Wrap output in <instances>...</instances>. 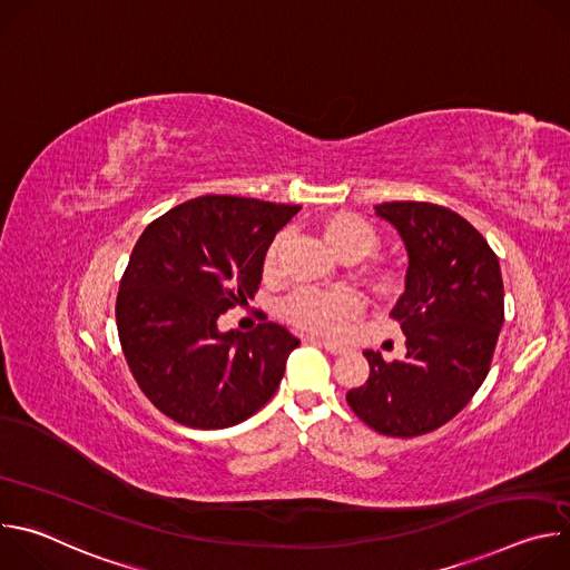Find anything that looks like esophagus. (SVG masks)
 Segmentation results:
<instances>
[{"label": "esophagus", "mask_w": 570, "mask_h": 570, "mask_svg": "<svg viewBox=\"0 0 570 570\" xmlns=\"http://www.w3.org/2000/svg\"><path fill=\"white\" fill-rule=\"evenodd\" d=\"M308 343H311V345H317V347H324V350H327L330 354H345V352H347V347H345V345H341V343L322 341V338H315V336H311V338H308Z\"/></svg>", "instance_id": "obj_1"}]
</instances>
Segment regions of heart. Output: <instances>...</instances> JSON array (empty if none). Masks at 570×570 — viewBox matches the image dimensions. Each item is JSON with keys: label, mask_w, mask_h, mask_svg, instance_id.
Segmentation results:
<instances>
[{"label": "heart", "mask_w": 570, "mask_h": 570, "mask_svg": "<svg viewBox=\"0 0 570 570\" xmlns=\"http://www.w3.org/2000/svg\"><path fill=\"white\" fill-rule=\"evenodd\" d=\"M324 240L341 259H361L370 255L376 246V232L370 223L358 216H334L324 223ZM286 232L277 234L266 250L264 271L271 275L277 268L279 253L284 248ZM363 299L350 291H322V288H299L282 302V313L288 322L302 330L338 336L361 315Z\"/></svg>", "instance_id": "obj_1"}]
</instances>
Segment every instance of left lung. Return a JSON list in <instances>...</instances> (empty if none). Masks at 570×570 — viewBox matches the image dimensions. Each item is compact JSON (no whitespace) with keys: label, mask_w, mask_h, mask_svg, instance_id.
Listing matches in <instances>:
<instances>
[{"label":"left lung","mask_w":570,"mask_h":570,"mask_svg":"<svg viewBox=\"0 0 570 570\" xmlns=\"http://www.w3.org/2000/svg\"><path fill=\"white\" fill-rule=\"evenodd\" d=\"M399 232L409 271L390 315L405 334V358L363 352L370 376L347 392L350 409L376 433L415 438L453 420L490 372L503 327L499 257L460 214L394 200L374 207Z\"/></svg>","instance_id":"obj_1"}]
</instances>
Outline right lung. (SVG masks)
I'll return each instance as SVG.
<instances>
[{"label":"right lung","mask_w":570,"mask_h":570,"mask_svg":"<svg viewBox=\"0 0 570 570\" xmlns=\"http://www.w3.org/2000/svg\"><path fill=\"white\" fill-rule=\"evenodd\" d=\"M299 212L240 196H200L155 218L135 243L117 295L126 363L159 413L189 429H227L277 392L299 341L282 324L218 332L255 297L275 234Z\"/></svg>","instance_id":"add662e5"}]
</instances>
